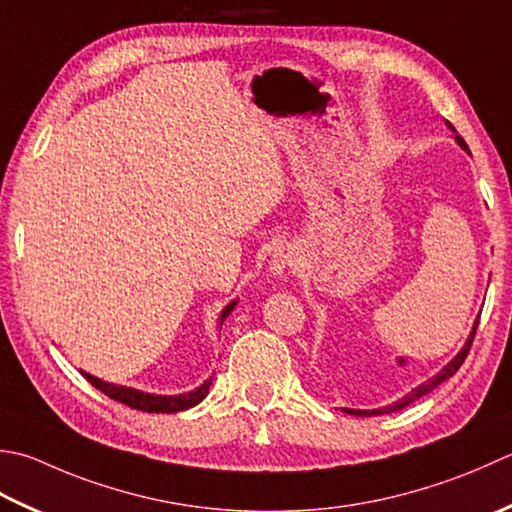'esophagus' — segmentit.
I'll return each instance as SVG.
<instances>
[{
  "instance_id": "esophagus-1",
  "label": "esophagus",
  "mask_w": 512,
  "mask_h": 512,
  "mask_svg": "<svg viewBox=\"0 0 512 512\" xmlns=\"http://www.w3.org/2000/svg\"><path fill=\"white\" fill-rule=\"evenodd\" d=\"M297 262H299V259L293 253V250H290V248H279V250H275L273 259H270L268 273L273 275V277H284L290 268L297 266Z\"/></svg>"
}]
</instances>
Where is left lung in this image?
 I'll list each match as a JSON object with an SVG mask.
<instances>
[{
    "label": "left lung",
    "mask_w": 512,
    "mask_h": 512,
    "mask_svg": "<svg viewBox=\"0 0 512 512\" xmlns=\"http://www.w3.org/2000/svg\"><path fill=\"white\" fill-rule=\"evenodd\" d=\"M446 126L453 130V137H455V142L459 144V148H464L466 153L470 155V150H468V146H466V142L462 139V135H457V130L450 126V122H446ZM477 324H479V315H477V319H475V324H473V330H470V335H468V339L464 342V346H462V350H459V353L450 359V362L439 370L437 375H433L430 379H426L424 384H419L417 388H413L410 390L408 395H404L402 399H397V402H393V404H388V406H382V408H373V410H359V408H342L346 415H357V417H377V415H388V413H397V410H402V408H406L408 404H413L415 399H419V397H424V395H428L430 390H435L439 384H444L446 379H450L453 377L457 370H459V366L464 364V359H466V355H468V350H470V344H473V339H475V330H477Z\"/></svg>",
    "instance_id": "8db88e82"
}]
</instances>
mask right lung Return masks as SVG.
<instances>
[{
    "label": "right lung",
    "instance_id": "add662e5",
    "mask_svg": "<svg viewBox=\"0 0 512 512\" xmlns=\"http://www.w3.org/2000/svg\"><path fill=\"white\" fill-rule=\"evenodd\" d=\"M235 306H237V299H233V302L224 306L222 315H219V326H222L224 319L230 313H233ZM82 375L95 388L102 390L104 395H108L110 399H115V402H122V404L130 406V408L144 410V413H179V410L193 408V406H197L208 395L210 384H213V377H208V379H204V384H199L197 388L188 390V393L155 395V393H144V390H137V388H130V386H119V384L104 382V379H99V377L90 375V373H84V370H82Z\"/></svg>",
    "mask_w": 512,
    "mask_h": 512
}]
</instances>
